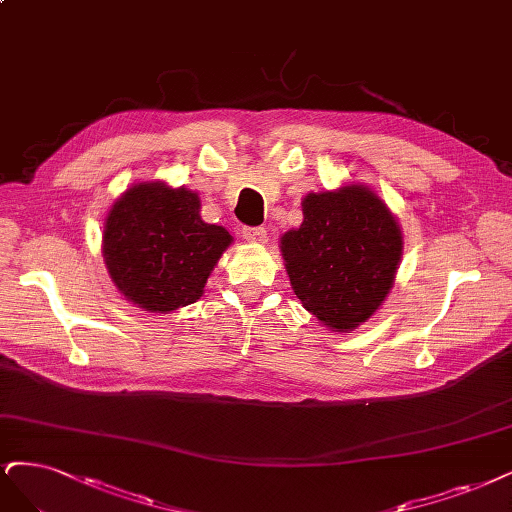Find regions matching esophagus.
Instances as JSON below:
<instances>
[{
	"label": "esophagus",
	"instance_id": "obj_1",
	"mask_svg": "<svg viewBox=\"0 0 512 512\" xmlns=\"http://www.w3.org/2000/svg\"><path fill=\"white\" fill-rule=\"evenodd\" d=\"M243 239L250 241V243H256V245H262V243L269 241L267 231H264V228H260V226H256V228H243Z\"/></svg>",
	"mask_w": 512,
	"mask_h": 512
}]
</instances>
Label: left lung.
Listing matches in <instances>:
<instances>
[{"mask_svg":"<svg viewBox=\"0 0 512 512\" xmlns=\"http://www.w3.org/2000/svg\"><path fill=\"white\" fill-rule=\"evenodd\" d=\"M294 294L326 328H358L394 288L402 228L373 188L349 182L309 192L303 224L281 235Z\"/></svg>","mask_w":512,"mask_h":512,"instance_id":"1","label":"left lung"}]
</instances>
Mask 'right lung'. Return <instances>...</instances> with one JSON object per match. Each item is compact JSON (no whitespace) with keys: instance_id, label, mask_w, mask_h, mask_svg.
Listing matches in <instances>:
<instances>
[{"instance_id":"add662e5","label":"right lung","mask_w":512,"mask_h":512,"mask_svg":"<svg viewBox=\"0 0 512 512\" xmlns=\"http://www.w3.org/2000/svg\"><path fill=\"white\" fill-rule=\"evenodd\" d=\"M195 190L167 182L127 188L103 222L101 252L116 290L148 313H169L203 296L207 277L233 243L201 218Z\"/></svg>"}]
</instances>
